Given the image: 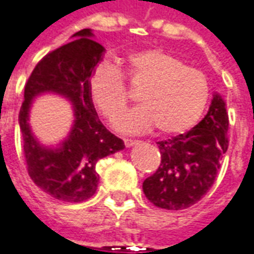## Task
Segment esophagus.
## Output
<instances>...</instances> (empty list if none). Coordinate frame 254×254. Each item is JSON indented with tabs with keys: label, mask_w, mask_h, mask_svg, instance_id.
Listing matches in <instances>:
<instances>
[{
	"label": "esophagus",
	"mask_w": 254,
	"mask_h": 254,
	"mask_svg": "<svg viewBox=\"0 0 254 254\" xmlns=\"http://www.w3.org/2000/svg\"><path fill=\"white\" fill-rule=\"evenodd\" d=\"M124 143H125V145H127V147H133V145L138 144V141L137 140H127V138H125V140H124Z\"/></svg>",
	"instance_id": "esophagus-1"
}]
</instances>
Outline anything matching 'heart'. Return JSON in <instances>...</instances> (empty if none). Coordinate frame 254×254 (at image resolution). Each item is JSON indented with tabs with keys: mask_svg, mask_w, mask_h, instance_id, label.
I'll use <instances>...</instances> for the list:
<instances>
[{
	"mask_svg": "<svg viewBox=\"0 0 254 254\" xmlns=\"http://www.w3.org/2000/svg\"><path fill=\"white\" fill-rule=\"evenodd\" d=\"M125 74L134 87H141V103L116 122L124 133L147 132L154 127L166 136L188 132L201 118L209 100L207 76L173 53L144 49L129 54ZM91 99L109 121H114L127 103L125 80L120 69L99 63L89 74Z\"/></svg>",
	"mask_w": 254,
	"mask_h": 254,
	"instance_id": "obj_1",
	"label": "heart"
}]
</instances>
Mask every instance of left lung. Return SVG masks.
<instances>
[{"instance_id":"left-lung-1","label":"left lung","mask_w":254,"mask_h":254,"mask_svg":"<svg viewBox=\"0 0 254 254\" xmlns=\"http://www.w3.org/2000/svg\"><path fill=\"white\" fill-rule=\"evenodd\" d=\"M226 102L213 95L207 116L184 134L158 141L160 165L143 182L145 197L154 205L178 211L189 208L212 187L220 160L229 147Z\"/></svg>"}]
</instances>
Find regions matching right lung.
I'll list each match as a JSON object with an SVG mask.
<instances>
[{
  "mask_svg": "<svg viewBox=\"0 0 254 254\" xmlns=\"http://www.w3.org/2000/svg\"><path fill=\"white\" fill-rule=\"evenodd\" d=\"M92 38V30L78 31L69 43L42 58L25 84L19 113L31 180L61 201L80 202L94 196L99 184L98 160L125 148L100 122L89 95V74L105 54V47ZM43 93L61 94L72 103V129L57 147L39 143L28 124L32 102Z\"/></svg>",
  "mask_w": 254,
  "mask_h": 254,
  "instance_id": "right-lung-1",
  "label": "right lung"
}]
</instances>
